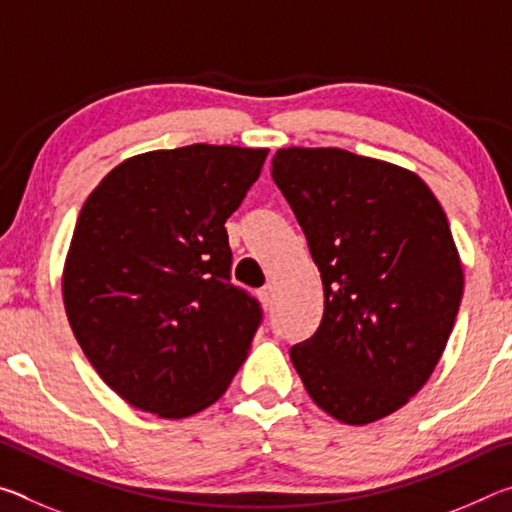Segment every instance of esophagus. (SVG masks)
<instances>
[{
  "instance_id": "1",
  "label": "esophagus",
  "mask_w": 512,
  "mask_h": 512,
  "mask_svg": "<svg viewBox=\"0 0 512 512\" xmlns=\"http://www.w3.org/2000/svg\"><path fill=\"white\" fill-rule=\"evenodd\" d=\"M257 296H259V302H262L264 307L271 305V300H273V287H271V284H266V287L259 289Z\"/></svg>"
}]
</instances>
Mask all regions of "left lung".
Segmentation results:
<instances>
[{
	"mask_svg": "<svg viewBox=\"0 0 512 512\" xmlns=\"http://www.w3.org/2000/svg\"><path fill=\"white\" fill-rule=\"evenodd\" d=\"M273 180L323 277L325 311L291 348L316 406L343 424L386 418L427 384L463 296V266L438 198L393 162L289 146Z\"/></svg>",
	"mask_w": 512,
	"mask_h": 512,
	"instance_id": "1",
	"label": "left lung"
}]
</instances>
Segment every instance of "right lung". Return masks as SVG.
Wrapping results in <instances>:
<instances>
[{
  "instance_id": "1",
  "label": "right lung",
  "mask_w": 512,
  "mask_h": 512,
  "mask_svg": "<svg viewBox=\"0 0 512 512\" xmlns=\"http://www.w3.org/2000/svg\"><path fill=\"white\" fill-rule=\"evenodd\" d=\"M268 149L192 144L117 164L83 203L63 266L69 327L140 411L189 418L225 393L257 332L230 282L225 221Z\"/></svg>"
}]
</instances>
